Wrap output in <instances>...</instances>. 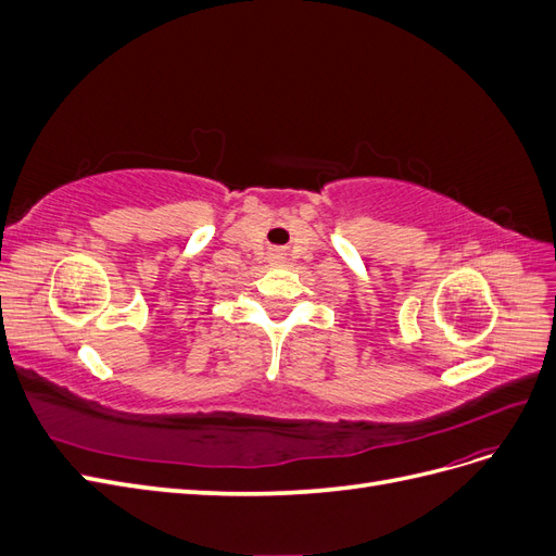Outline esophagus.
<instances>
[{
    "label": "esophagus",
    "instance_id": "esophagus-1",
    "mask_svg": "<svg viewBox=\"0 0 556 556\" xmlns=\"http://www.w3.org/2000/svg\"><path fill=\"white\" fill-rule=\"evenodd\" d=\"M268 260H271V264H282L285 262V250L274 248L271 252H268Z\"/></svg>",
    "mask_w": 556,
    "mask_h": 556
}]
</instances>
